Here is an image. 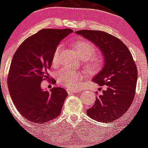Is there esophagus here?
<instances>
[{
	"label": "esophagus",
	"instance_id": "esophagus-1",
	"mask_svg": "<svg viewBox=\"0 0 148 148\" xmlns=\"http://www.w3.org/2000/svg\"><path fill=\"white\" fill-rule=\"evenodd\" d=\"M67 92H69V93H70V92L76 93V92H79V90H78V89H75V88H68Z\"/></svg>",
	"mask_w": 148,
	"mask_h": 148
}]
</instances>
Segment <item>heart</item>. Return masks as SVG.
I'll return each mask as SVG.
<instances>
[{"label": "heart", "mask_w": 148, "mask_h": 148, "mask_svg": "<svg viewBox=\"0 0 148 148\" xmlns=\"http://www.w3.org/2000/svg\"><path fill=\"white\" fill-rule=\"evenodd\" d=\"M73 47H75L81 59L87 61L85 66L88 73L90 74H95L100 71L103 66V60L99 56H95L90 60L88 59L95 52L93 45L90 41L84 39H79L73 43ZM61 50V46L58 45L56 47L53 52L52 60L54 64L58 62ZM82 73L80 71L70 70L67 68L60 70L57 75L58 82L68 88H74L77 87L78 82L82 79Z\"/></svg>", "instance_id": "obj_1"}]
</instances>
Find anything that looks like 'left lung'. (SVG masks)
I'll return each instance as SVG.
<instances>
[{
	"instance_id": "obj_1",
	"label": "left lung",
	"mask_w": 148,
	"mask_h": 148,
	"mask_svg": "<svg viewBox=\"0 0 148 148\" xmlns=\"http://www.w3.org/2000/svg\"><path fill=\"white\" fill-rule=\"evenodd\" d=\"M99 48L104 64L92 81L104 87L92 108L87 110L89 117L100 122H113L126 113L136 93L138 72L130 50L113 35L103 31H76Z\"/></svg>"
}]
</instances>
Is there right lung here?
I'll use <instances>...</instances> for the list:
<instances>
[{"label": "right lung", "instance_id": "1", "mask_svg": "<svg viewBox=\"0 0 148 148\" xmlns=\"http://www.w3.org/2000/svg\"><path fill=\"white\" fill-rule=\"evenodd\" d=\"M71 29H43L26 39L13 56L7 78L8 88L15 108L27 120L36 124L47 122L61 113L67 92L61 87L50 92L40 84L49 79L55 49Z\"/></svg>", "mask_w": 148, "mask_h": 148}]
</instances>
